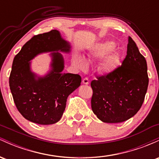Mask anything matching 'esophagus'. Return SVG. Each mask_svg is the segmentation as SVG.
Wrapping results in <instances>:
<instances>
[{"instance_id":"1","label":"esophagus","mask_w":159,"mask_h":159,"mask_svg":"<svg viewBox=\"0 0 159 159\" xmlns=\"http://www.w3.org/2000/svg\"><path fill=\"white\" fill-rule=\"evenodd\" d=\"M82 83H83L84 84H90V81H89V79L87 78H84L82 80Z\"/></svg>"}]
</instances>
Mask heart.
<instances>
[{"mask_svg":"<svg viewBox=\"0 0 159 159\" xmlns=\"http://www.w3.org/2000/svg\"><path fill=\"white\" fill-rule=\"evenodd\" d=\"M113 47H114V43H111V42H105V43H99V44L96 45L90 51V54H89V59L90 61L102 59L112 50ZM119 56L116 53L111 52L105 58H104L102 62V69L105 72H113L119 64ZM73 63L78 69H82V70H84L88 66V63L86 61L85 58H84L81 55H78V54H75L74 56Z\"/></svg>","mask_w":159,"mask_h":159,"instance_id":"b5f03b06","label":"heart"}]
</instances>
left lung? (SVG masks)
Returning a JSON list of instances; mask_svg holds the SVG:
<instances>
[{
    "label": "left lung",
    "instance_id": "left-lung-1",
    "mask_svg": "<svg viewBox=\"0 0 159 159\" xmlns=\"http://www.w3.org/2000/svg\"><path fill=\"white\" fill-rule=\"evenodd\" d=\"M149 78L145 57L129 36L127 55L121 66L91 81L92 110L104 123H122L142 106Z\"/></svg>",
    "mask_w": 159,
    "mask_h": 159
}]
</instances>
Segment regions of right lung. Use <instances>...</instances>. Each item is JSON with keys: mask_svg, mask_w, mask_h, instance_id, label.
<instances>
[{"mask_svg": "<svg viewBox=\"0 0 159 159\" xmlns=\"http://www.w3.org/2000/svg\"><path fill=\"white\" fill-rule=\"evenodd\" d=\"M71 45L52 30L34 36L27 42L12 62L10 87L17 109L25 119L40 125H51L63 116L68 96L81 85L79 75L63 73L64 59ZM52 52L49 72L39 76L31 71L30 61L40 53Z\"/></svg>", "mask_w": 159, "mask_h": 159, "instance_id": "right-lung-1", "label": "right lung"}]
</instances>
